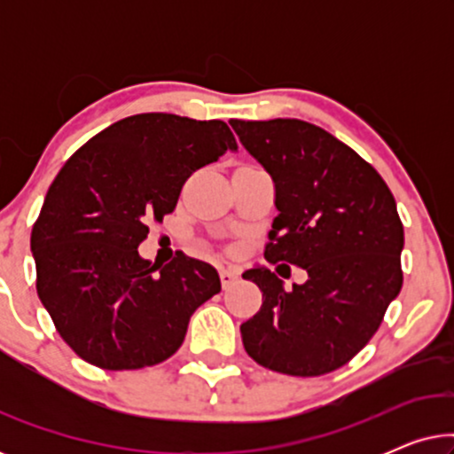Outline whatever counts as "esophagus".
Masks as SVG:
<instances>
[{"label": "esophagus", "instance_id": "obj_1", "mask_svg": "<svg viewBox=\"0 0 454 454\" xmlns=\"http://www.w3.org/2000/svg\"><path fill=\"white\" fill-rule=\"evenodd\" d=\"M219 277H221L223 289L231 287V285L238 281V272L231 270V269H225V266H221V269H219Z\"/></svg>", "mask_w": 454, "mask_h": 454}]
</instances>
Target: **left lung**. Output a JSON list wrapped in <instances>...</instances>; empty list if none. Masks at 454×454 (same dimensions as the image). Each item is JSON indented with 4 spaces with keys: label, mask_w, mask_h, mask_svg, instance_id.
I'll use <instances>...</instances> for the list:
<instances>
[{
    "label": "left lung",
    "mask_w": 454,
    "mask_h": 454,
    "mask_svg": "<svg viewBox=\"0 0 454 454\" xmlns=\"http://www.w3.org/2000/svg\"><path fill=\"white\" fill-rule=\"evenodd\" d=\"M270 173L275 207L264 258L308 272L285 291L264 266L244 272L262 306L241 325L254 362L289 376H322L357 356L403 287V223L393 192L368 160L314 123L231 120Z\"/></svg>",
    "instance_id": "obj_1"
}]
</instances>
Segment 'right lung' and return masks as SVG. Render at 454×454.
<instances>
[{
    "mask_svg": "<svg viewBox=\"0 0 454 454\" xmlns=\"http://www.w3.org/2000/svg\"><path fill=\"white\" fill-rule=\"evenodd\" d=\"M238 151L225 121L140 114L80 146L49 185L30 233L36 294L61 339L103 370L171 357L190 316L221 291L213 266L179 252L140 258L148 223L176 210L185 179Z\"/></svg>",
    "mask_w": 454,
    "mask_h": 454,
    "instance_id": "obj_1",
    "label": "right lung"
}]
</instances>
